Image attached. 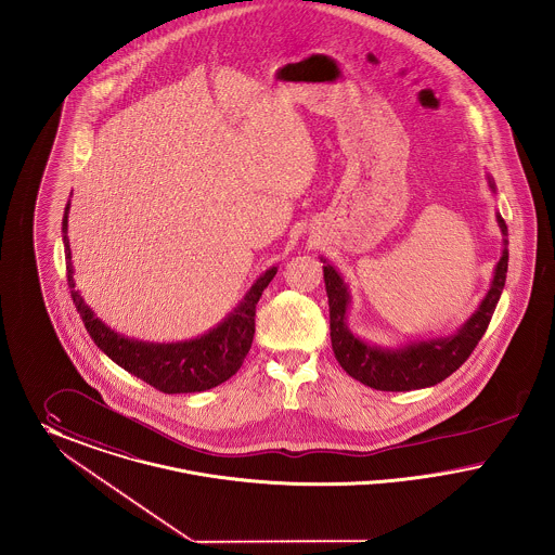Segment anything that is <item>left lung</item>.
<instances>
[{"label":"left lung","instance_id":"obj_1","mask_svg":"<svg viewBox=\"0 0 555 555\" xmlns=\"http://www.w3.org/2000/svg\"><path fill=\"white\" fill-rule=\"evenodd\" d=\"M487 183L495 194V181L487 176ZM499 232L503 235L501 257L493 271V280L487 294L482 296L476 311L467 318L453 334L447 336H428L415 338L395 347H384L378 343H370L357 336L349 327L350 296L349 284L340 275V271L320 257L323 263V282L330 305V338L332 350L338 359L340 367L350 378L390 392H408L435 386L438 382L449 378L467 357L476 349L478 340L489 327V321L495 313L496 302L505 286L507 275V225L495 212Z\"/></svg>","mask_w":555,"mask_h":555}]
</instances>
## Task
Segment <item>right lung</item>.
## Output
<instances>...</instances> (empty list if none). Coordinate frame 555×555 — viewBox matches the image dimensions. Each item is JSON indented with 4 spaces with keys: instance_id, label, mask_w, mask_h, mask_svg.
<instances>
[{
    "instance_id": "add662e5",
    "label": "right lung",
    "mask_w": 555,
    "mask_h": 555,
    "mask_svg": "<svg viewBox=\"0 0 555 555\" xmlns=\"http://www.w3.org/2000/svg\"><path fill=\"white\" fill-rule=\"evenodd\" d=\"M68 210L70 201L64 206L62 242L66 255V275L73 302L86 323V330L98 349L106 352L125 372L144 379L160 392H203L232 378L248 354L255 336V309L264 288L278 273V264L261 273L255 284L244 294L232 313H228L215 327L205 334L177 340V343H147L120 334L100 320L86 298L75 291V269L68 242Z\"/></svg>"
}]
</instances>
